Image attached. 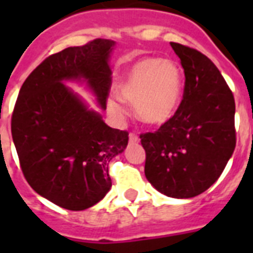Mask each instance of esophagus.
I'll return each mask as SVG.
<instances>
[{
    "instance_id": "34e87169",
    "label": "esophagus",
    "mask_w": 253,
    "mask_h": 253,
    "mask_svg": "<svg viewBox=\"0 0 253 253\" xmlns=\"http://www.w3.org/2000/svg\"><path fill=\"white\" fill-rule=\"evenodd\" d=\"M128 140H130V143H138L139 142V136L136 132H130L128 134Z\"/></svg>"
}]
</instances>
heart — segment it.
Wrapping results in <instances>:
<instances>
[{
	"instance_id": "b5f03b06",
	"label": "heart",
	"mask_w": 253,
	"mask_h": 253,
	"mask_svg": "<svg viewBox=\"0 0 253 253\" xmlns=\"http://www.w3.org/2000/svg\"><path fill=\"white\" fill-rule=\"evenodd\" d=\"M125 101L134 102L135 113L147 125H163L172 118L182 94V73L170 60L143 57L132 64L115 86ZM110 113L121 117L125 113L122 102L107 99Z\"/></svg>"
}]
</instances>
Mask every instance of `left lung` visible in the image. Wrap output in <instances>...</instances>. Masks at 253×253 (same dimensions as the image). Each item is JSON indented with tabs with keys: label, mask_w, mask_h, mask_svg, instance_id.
I'll return each instance as SVG.
<instances>
[{
	"label": "left lung",
	"mask_w": 253,
	"mask_h": 253,
	"mask_svg": "<svg viewBox=\"0 0 253 253\" xmlns=\"http://www.w3.org/2000/svg\"><path fill=\"white\" fill-rule=\"evenodd\" d=\"M170 45L184 68V94L172 118L158 131L140 134L144 173L163 194L192 198L219 178L235 150V99L208 56Z\"/></svg>",
	"instance_id": "left-lung-1"
}]
</instances>
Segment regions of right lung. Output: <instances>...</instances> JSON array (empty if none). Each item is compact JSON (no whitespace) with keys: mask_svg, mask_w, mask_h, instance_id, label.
Listing matches in <instances>:
<instances>
[{"mask_svg":"<svg viewBox=\"0 0 253 253\" xmlns=\"http://www.w3.org/2000/svg\"><path fill=\"white\" fill-rule=\"evenodd\" d=\"M113 45L110 39H94L44 59L22 85L11 115L26 181L72 211L91 208L110 190L109 163L126 148L128 132L107 126L63 81L84 79L106 109Z\"/></svg>","mask_w":253,"mask_h":253,"instance_id":"add662e5","label":"right lung"}]
</instances>
